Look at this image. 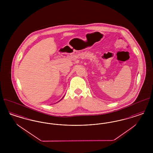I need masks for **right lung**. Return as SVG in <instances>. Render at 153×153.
Listing matches in <instances>:
<instances>
[{
	"label": "right lung",
	"mask_w": 153,
	"mask_h": 153,
	"mask_svg": "<svg viewBox=\"0 0 153 153\" xmlns=\"http://www.w3.org/2000/svg\"><path fill=\"white\" fill-rule=\"evenodd\" d=\"M63 97H62V98H63ZM61 100H59V101H61Z\"/></svg>",
	"instance_id": "1"
}]
</instances>
